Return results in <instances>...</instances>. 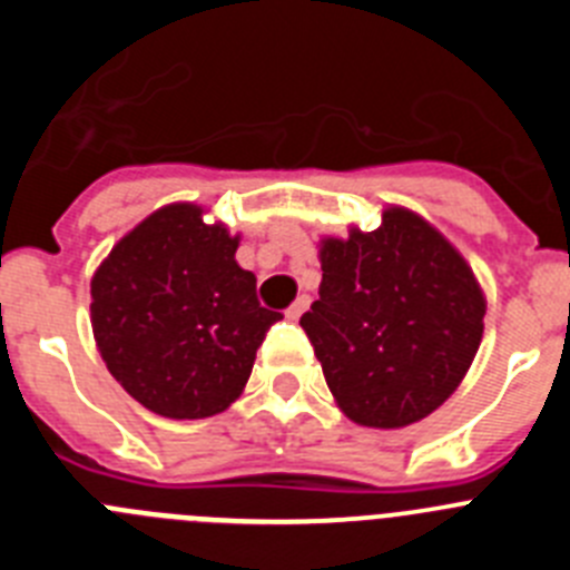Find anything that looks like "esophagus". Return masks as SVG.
Masks as SVG:
<instances>
[{
	"label": "esophagus",
	"instance_id": "34e87169",
	"mask_svg": "<svg viewBox=\"0 0 570 570\" xmlns=\"http://www.w3.org/2000/svg\"><path fill=\"white\" fill-rule=\"evenodd\" d=\"M311 305V296L308 294H299L294 299V305H291L288 311H285V316H288V320H299L302 314H305V308H308Z\"/></svg>",
	"mask_w": 570,
	"mask_h": 570
}]
</instances>
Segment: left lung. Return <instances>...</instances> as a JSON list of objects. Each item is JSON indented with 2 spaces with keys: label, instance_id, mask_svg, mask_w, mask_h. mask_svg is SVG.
<instances>
[{
  "label": "left lung",
  "instance_id": "left-lung-1",
  "mask_svg": "<svg viewBox=\"0 0 570 570\" xmlns=\"http://www.w3.org/2000/svg\"><path fill=\"white\" fill-rule=\"evenodd\" d=\"M320 299L302 314L347 420L405 428L454 394L482 340L485 299L436 228L387 208L371 234L325 239Z\"/></svg>",
  "mask_w": 570,
  "mask_h": 570
}]
</instances>
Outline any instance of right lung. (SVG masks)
Masks as SVG:
<instances>
[{
    "label": "right lung",
    "instance_id": "add662e5",
    "mask_svg": "<svg viewBox=\"0 0 570 570\" xmlns=\"http://www.w3.org/2000/svg\"><path fill=\"white\" fill-rule=\"evenodd\" d=\"M239 236L203 208H159L116 242L90 282V325L114 380L168 420L223 414L282 320L236 265Z\"/></svg>",
    "mask_w": 570,
    "mask_h": 570
}]
</instances>
